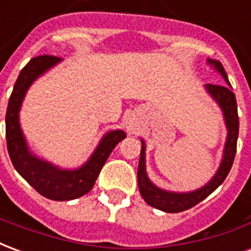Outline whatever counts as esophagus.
Segmentation results:
<instances>
[{"instance_id": "34e87169", "label": "esophagus", "mask_w": 251, "mask_h": 251, "mask_svg": "<svg viewBox=\"0 0 251 251\" xmlns=\"http://www.w3.org/2000/svg\"><path fill=\"white\" fill-rule=\"evenodd\" d=\"M125 126H126V130L131 133V134H134L138 131L140 129V121L137 118L136 115H129L125 121Z\"/></svg>"}]
</instances>
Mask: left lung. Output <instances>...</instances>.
<instances>
[{"label": "left lung", "instance_id": "8db88e82", "mask_svg": "<svg viewBox=\"0 0 251 251\" xmlns=\"http://www.w3.org/2000/svg\"><path fill=\"white\" fill-rule=\"evenodd\" d=\"M207 64L211 66L221 76L225 79L227 84H205L204 90L211 98L214 99L216 104L221 107L223 113V120L227 129L226 142L223 148V157L219 164V168L211 180L200 188L189 192H174L167 191L153 184L152 180L148 177L147 163H145V141L141 138V154H140V163H138V188L140 194L147 201L148 204L152 205L157 210L164 212H181L194 207L201 200H204L208 195H211L219 185L225 181L227 175L232 167V161L237 152V140L238 131H239V118H238V107L235 95L231 91V84L228 82V77L225 68L218 60L207 59Z\"/></svg>", "mask_w": 251, "mask_h": 251}]
</instances>
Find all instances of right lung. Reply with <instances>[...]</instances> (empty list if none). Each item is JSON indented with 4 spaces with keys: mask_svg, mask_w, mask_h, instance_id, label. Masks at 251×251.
Wrapping results in <instances>:
<instances>
[{
    "mask_svg": "<svg viewBox=\"0 0 251 251\" xmlns=\"http://www.w3.org/2000/svg\"><path fill=\"white\" fill-rule=\"evenodd\" d=\"M60 62V57L50 55L30 59L14 83L9 98L5 125L8 152L16 171L47 199L66 201L77 199L91 191L110 153L118 142L125 140L126 133L121 129L107 131L100 138L93 154L79 168H60L30 151L20 125V110L32 83Z\"/></svg>",
    "mask_w": 251,
    "mask_h": 251,
    "instance_id": "right-lung-1",
    "label": "right lung"
}]
</instances>
